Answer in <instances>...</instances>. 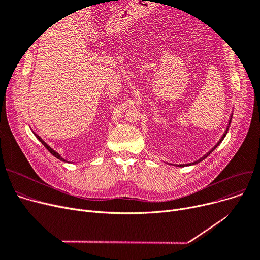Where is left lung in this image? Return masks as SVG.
<instances>
[{
	"mask_svg": "<svg viewBox=\"0 0 260 260\" xmlns=\"http://www.w3.org/2000/svg\"><path fill=\"white\" fill-rule=\"evenodd\" d=\"M231 120H232V116H231V119H230V122H229V125H230V123H231ZM228 131H229V126H228V128H226V131H225V132H224V134H223V136H222V137H221V139H220V140H219V142H218V143H217V144H216V145H215V146H214V148H213V149H212V151H214V149H215V148H216V147H217V146H218V145H219V144H220V142H221V141H222V140H223V139H224V137H225V135H226V133H228ZM212 151H211V152H210V153H208V154H207V155H206V156H204V157H203V158H202V159H204V158H206V157H208V156H209V154H211V153H212ZM202 159H200V160H198V161H196V162H195V163H197V162H200V161H201V160H202ZM192 165H193V163H189V165H187V166H192ZM178 167H184V165H181V166H178Z\"/></svg>",
	"mask_w": 260,
	"mask_h": 260,
	"instance_id": "1",
	"label": "left lung"
}]
</instances>
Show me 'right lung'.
I'll use <instances>...</instances> for the list:
<instances>
[{
    "label": "right lung",
    "instance_id": "1",
    "mask_svg": "<svg viewBox=\"0 0 260 260\" xmlns=\"http://www.w3.org/2000/svg\"><path fill=\"white\" fill-rule=\"evenodd\" d=\"M35 135H36V134H35ZM36 137L39 139V141H40L41 143H42V144H43V145H44V146H45V147L48 149V152H49L50 154H52L54 157L58 158V159H60V160H62V161H65V160H64V159H63V158H62V157H61V156H60V155H59V154H58L56 151H53V149H52V148H51V147H50L48 144H46V143H45V142H44L42 139H41L38 135H36Z\"/></svg>",
    "mask_w": 260,
    "mask_h": 260
}]
</instances>
